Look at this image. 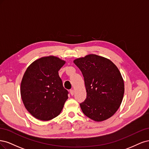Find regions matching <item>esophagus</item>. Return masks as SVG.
<instances>
[{"label": "esophagus", "instance_id": "34e87169", "mask_svg": "<svg viewBox=\"0 0 149 149\" xmlns=\"http://www.w3.org/2000/svg\"><path fill=\"white\" fill-rule=\"evenodd\" d=\"M70 93L71 95H74V89L70 90Z\"/></svg>", "mask_w": 149, "mask_h": 149}]
</instances>
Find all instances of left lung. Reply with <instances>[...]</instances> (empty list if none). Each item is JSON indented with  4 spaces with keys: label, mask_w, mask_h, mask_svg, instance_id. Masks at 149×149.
<instances>
[{
    "label": "left lung",
    "mask_w": 149,
    "mask_h": 149,
    "mask_svg": "<svg viewBox=\"0 0 149 149\" xmlns=\"http://www.w3.org/2000/svg\"><path fill=\"white\" fill-rule=\"evenodd\" d=\"M74 64L83 74L87 98L80 104L84 114L95 121L111 118L123 101L124 84L112 61L96 54L76 59Z\"/></svg>",
    "instance_id": "8db88e82"
}]
</instances>
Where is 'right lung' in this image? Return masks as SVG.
I'll list each match as a JSON object with an SVG mask.
<instances>
[{
    "mask_svg": "<svg viewBox=\"0 0 149 149\" xmlns=\"http://www.w3.org/2000/svg\"><path fill=\"white\" fill-rule=\"evenodd\" d=\"M65 63L49 56L35 61L28 67L22 80L20 93L27 111L41 121H49L61 113L68 92L58 71Z\"/></svg>",
    "mask_w": 149,
    "mask_h": 149,
    "instance_id": "add662e5",
    "label": "right lung"
}]
</instances>
